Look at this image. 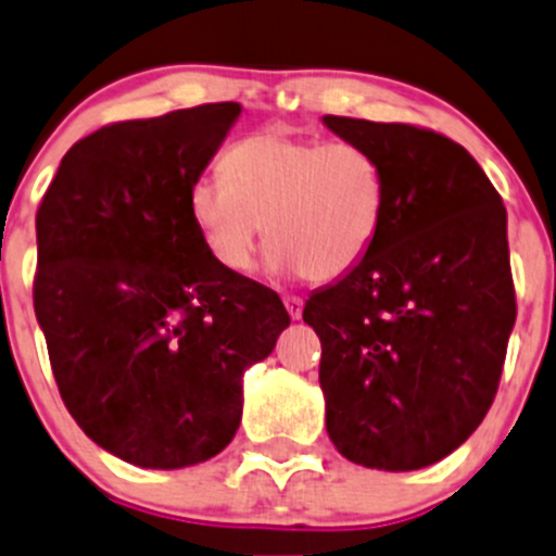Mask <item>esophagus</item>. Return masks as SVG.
<instances>
[{
  "instance_id": "34e87169",
  "label": "esophagus",
  "mask_w": 556,
  "mask_h": 556,
  "mask_svg": "<svg viewBox=\"0 0 556 556\" xmlns=\"http://www.w3.org/2000/svg\"><path fill=\"white\" fill-rule=\"evenodd\" d=\"M285 309L290 312V317H293V320H299L301 317V312H304V299H299V295H285Z\"/></svg>"
}]
</instances>
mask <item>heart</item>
Wrapping results in <instances>:
<instances>
[{"instance_id":"1","label":"heart","mask_w":556,"mask_h":556,"mask_svg":"<svg viewBox=\"0 0 556 556\" xmlns=\"http://www.w3.org/2000/svg\"><path fill=\"white\" fill-rule=\"evenodd\" d=\"M223 176L190 187V217L208 255L233 274L255 266L266 239L271 261L312 282L353 271L375 241L386 208V174L353 141L255 132L223 157Z\"/></svg>"}]
</instances>
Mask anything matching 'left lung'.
<instances>
[{"instance_id":"obj_1","label":"left lung","mask_w":556,"mask_h":556,"mask_svg":"<svg viewBox=\"0 0 556 556\" xmlns=\"http://www.w3.org/2000/svg\"><path fill=\"white\" fill-rule=\"evenodd\" d=\"M386 174L364 261L309 295L326 429L375 470H421L459 448L500 388L516 290L508 214L465 147L415 124L326 116Z\"/></svg>"}]
</instances>
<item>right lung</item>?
Returning a JSON list of instances; mask_svg holds the SVG:
<instances>
[{"instance_id": "obj_1", "label": "right lung", "mask_w": 556, "mask_h": 556, "mask_svg": "<svg viewBox=\"0 0 556 556\" xmlns=\"http://www.w3.org/2000/svg\"><path fill=\"white\" fill-rule=\"evenodd\" d=\"M239 102L113 122L62 157L37 208L31 299L53 380L86 438L176 470L241 424V377L290 326L282 299L208 255L190 187Z\"/></svg>"}]
</instances>
